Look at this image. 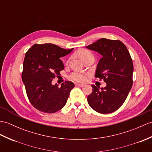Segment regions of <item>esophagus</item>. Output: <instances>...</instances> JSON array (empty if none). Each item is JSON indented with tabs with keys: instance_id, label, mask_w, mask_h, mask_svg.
Here are the masks:
<instances>
[{
	"instance_id": "esophagus-1",
	"label": "esophagus",
	"mask_w": 152,
	"mask_h": 152,
	"mask_svg": "<svg viewBox=\"0 0 152 152\" xmlns=\"http://www.w3.org/2000/svg\"><path fill=\"white\" fill-rule=\"evenodd\" d=\"M77 86H78V87H84L85 86V85L84 84H80V83H76V84Z\"/></svg>"
}]
</instances>
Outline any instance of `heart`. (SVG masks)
<instances>
[{
	"instance_id": "1",
	"label": "heart",
	"mask_w": 152,
	"mask_h": 152,
	"mask_svg": "<svg viewBox=\"0 0 152 152\" xmlns=\"http://www.w3.org/2000/svg\"><path fill=\"white\" fill-rule=\"evenodd\" d=\"M77 55L82 59L83 61H86L87 59H94V55L91 51L87 50V49H81L77 52ZM89 74L87 72H79V71H74L69 75V77L70 80L75 81L76 82L83 83L87 80Z\"/></svg>"
}]
</instances>
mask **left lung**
I'll return each mask as SVG.
<instances>
[{
    "mask_svg": "<svg viewBox=\"0 0 152 152\" xmlns=\"http://www.w3.org/2000/svg\"><path fill=\"white\" fill-rule=\"evenodd\" d=\"M102 56L96 67L95 77L104 80L107 86L92 85L93 92L87 96L88 104L102 114L114 112L121 107L133 85V65L126 45L119 40L105 38L86 47Z\"/></svg>",
    "mask_w": 152,
    "mask_h": 152,
    "instance_id": "left-lung-1",
    "label": "left lung"
}]
</instances>
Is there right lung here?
Returning a JSON list of instances; mask_svg holds the SVG:
<instances>
[{"instance_id": "right-lung-1", "label": "right lung", "mask_w": 152, "mask_h": 152, "mask_svg": "<svg viewBox=\"0 0 152 152\" xmlns=\"http://www.w3.org/2000/svg\"><path fill=\"white\" fill-rule=\"evenodd\" d=\"M73 50L51 44H35L26 52L22 80L31 104L37 110L53 113L65 106L75 84L65 81L58 87L52 79L60 75L64 65L60 58Z\"/></svg>"}]
</instances>
